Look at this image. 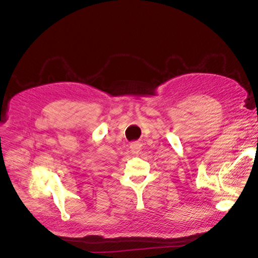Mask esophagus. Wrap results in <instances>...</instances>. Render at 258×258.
Masks as SVG:
<instances>
[{
  "instance_id": "1",
  "label": "esophagus",
  "mask_w": 258,
  "mask_h": 258,
  "mask_svg": "<svg viewBox=\"0 0 258 258\" xmlns=\"http://www.w3.org/2000/svg\"><path fill=\"white\" fill-rule=\"evenodd\" d=\"M141 148H142V144L140 143V142H132L131 144H130V150H131V152L134 153V154H139L140 153V151H141Z\"/></svg>"
}]
</instances>
